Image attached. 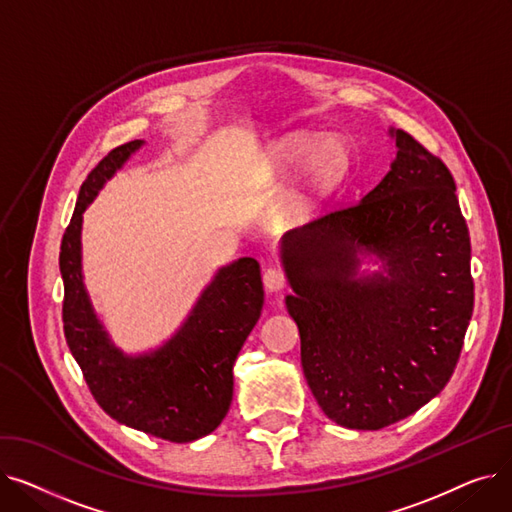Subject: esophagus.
<instances>
[{
  "label": "esophagus",
  "mask_w": 512,
  "mask_h": 512,
  "mask_svg": "<svg viewBox=\"0 0 512 512\" xmlns=\"http://www.w3.org/2000/svg\"><path fill=\"white\" fill-rule=\"evenodd\" d=\"M263 284L270 292H278L286 286V274L280 270V267H267L263 274Z\"/></svg>",
  "instance_id": "esophagus-1"
}]
</instances>
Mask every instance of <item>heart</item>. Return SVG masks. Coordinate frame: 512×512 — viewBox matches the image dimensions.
Masks as SVG:
<instances>
[{
	"instance_id": "b5f03b06",
	"label": "heart",
	"mask_w": 512,
	"mask_h": 512,
	"mask_svg": "<svg viewBox=\"0 0 512 512\" xmlns=\"http://www.w3.org/2000/svg\"><path fill=\"white\" fill-rule=\"evenodd\" d=\"M276 159L284 170H301L311 161L313 178L317 182H330L344 172L348 155L336 139L319 141L315 134H297L278 147Z\"/></svg>"
}]
</instances>
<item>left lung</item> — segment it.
Returning <instances> with one entry per match:
<instances>
[{
    "instance_id": "left-lung-1",
    "label": "left lung",
    "mask_w": 512,
    "mask_h": 512,
    "mask_svg": "<svg viewBox=\"0 0 512 512\" xmlns=\"http://www.w3.org/2000/svg\"><path fill=\"white\" fill-rule=\"evenodd\" d=\"M396 159L361 201L292 232L286 297L305 380L332 421L382 429L419 411L452 378L473 315L471 240L444 161L394 130ZM389 276L348 281L356 251Z\"/></svg>"
}]
</instances>
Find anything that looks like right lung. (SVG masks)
Segmentation results:
<instances>
[{"instance_id":"obj_1","label":"right lung","mask_w":512,"mask_h":512,"mask_svg":"<svg viewBox=\"0 0 512 512\" xmlns=\"http://www.w3.org/2000/svg\"><path fill=\"white\" fill-rule=\"evenodd\" d=\"M141 143L130 141L112 149L80 186L60 247L64 336L93 398L107 415L161 440L193 442L211 434L230 409L232 367L261 315V270L251 257L220 270L182 330L159 351L130 359L110 346L80 274V224L103 182Z\"/></svg>"}]
</instances>
